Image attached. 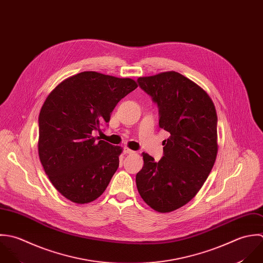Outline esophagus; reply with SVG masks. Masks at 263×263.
Returning <instances> with one entry per match:
<instances>
[{"mask_svg":"<svg viewBox=\"0 0 263 263\" xmlns=\"http://www.w3.org/2000/svg\"><path fill=\"white\" fill-rule=\"evenodd\" d=\"M123 153H124V154H134L135 151L130 150V149L127 148V147H124V148H123Z\"/></svg>","mask_w":263,"mask_h":263,"instance_id":"1","label":"esophagus"}]
</instances>
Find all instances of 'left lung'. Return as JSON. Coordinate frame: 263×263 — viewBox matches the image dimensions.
<instances>
[{
    "label": "left lung",
    "mask_w": 263,
    "mask_h": 263,
    "mask_svg": "<svg viewBox=\"0 0 263 263\" xmlns=\"http://www.w3.org/2000/svg\"><path fill=\"white\" fill-rule=\"evenodd\" d=\"M159 109V126L171 134L156 162L143 153L136 182L143 200L166 213L190 202L210 174L217 155V115L209 95L175 71L139 78Z\"/></svg>",
    "instance_id": "left-lung-1"
}]
</instances>
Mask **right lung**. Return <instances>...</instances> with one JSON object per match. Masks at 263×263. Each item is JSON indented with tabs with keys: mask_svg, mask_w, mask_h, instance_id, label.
Returning a JSON list of instances; mask_svg holds the SVG:
<instances>
[{
	"mask_svg": "<svg viewBox=\"0 0 263 263\" xmlns=\"http://www.w3.org/2000/svg\"><path fill=\"white\" fill-rule=\"evenodd\" d=\"M138 88L132 79L84 71L59 84L39 116V156L52 184L66 199L99 198L119 165L122 148L92 136L117 103Z\"/></svg>",
	"mask_w": 263,
	"mask_h": 263,
	"instance_id": "1",
	"label": "right lung"
}]
</instances>
